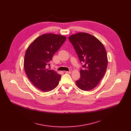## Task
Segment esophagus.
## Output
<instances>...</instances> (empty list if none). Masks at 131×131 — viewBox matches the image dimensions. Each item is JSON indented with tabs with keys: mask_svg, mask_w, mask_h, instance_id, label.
<instances>
[{
	"mask_svg": "<svg viewBox=\"0 0 131 131\" xmlns=\"http://www.w3.org/2000/svg\"><path fill=\"white\" fill-rule=\"evenodd\" d=\"M65 73H68V74H71V73H72V71L70 70V71H66Z\"/></svg>",
	"mask_w": 131,
	"mask_h": 131,
	"instance_id": "1",
	"label": "esophagus"
}]
</instances>
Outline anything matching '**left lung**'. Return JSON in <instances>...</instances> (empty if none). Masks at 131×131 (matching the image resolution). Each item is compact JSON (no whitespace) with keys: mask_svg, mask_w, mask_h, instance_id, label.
<instances>
[{"mask_svg":"<svg viewBox=\"0 0 131 131\" xmlns=\"http://www.w3.org/2000/svg\"><path fill=\"white\" fill-rule=\"evenodd\" d=\"M82 64L81 77L75 81L81 90L93 89L106 73L107 57L106 49L100 41L86 33H78L69 37ZM83 63L84 65H82Z\"/></svg>","mask_w":131,"mask_h":131,"instance_id":"1","label":"left lung"}]
</instances>
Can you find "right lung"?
<instances>
[{"label": "right lung", "instance_id": "add662e5", "mask_svg": "<svg viewBox=\"0 0 131 131\" xmlns=\"http://www.w3.org/2000/svg\"><path fill=\"white\" fill-rule=\"evenodd\" d=\"M66 38L63 35L46 34L37 38L25 52L24 68L32 83L43 92H49L58 85L61 75L48 70L52 56Z\"/></svg>", "mask_w": 131, "mask_h": 131}]
</instances>
